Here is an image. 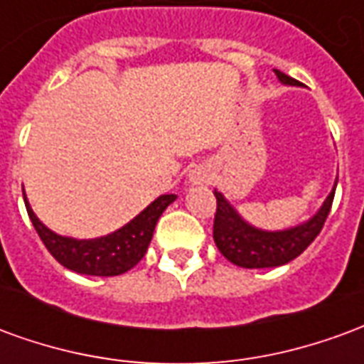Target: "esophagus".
Instances as JSON below:
<instances>
[{"label":"esophagus","instance_id":"esophagus-1","mask_svg":"<svg viewBox=\"0 0 364 364\" xmlns=\"http://www.w3.org/2000/svg\"><path fill=\"white\" fill-rule=\"evenodd\" d=\"M191 183H195V185H200V183H208L210 179V169L206 166H197L189 175Z\"/></svg>","mask_w":364,"mask_h":364}]
</instances>
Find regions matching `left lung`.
I'll return each mask as SVG.
<instances>
[{
  "label": "left lung",
  "mask_w": 364,
  "mask_h": 364,
  "mask_svg": "<svg viewBox=\"0 0 364 364\" xmlns=\"http://www.w3.org/2000/svg\"><path fill=\"white\" fill-rule=\"evenodd\" d=\"M274 74L287 85H298L296 80L282 74L281 70H274ZM336 187L314 218L296 228L282 230V232H263V230L252 228L247 222L237 216L236 210L228 205V200L222 197L218 191H214V197H216L213 230L214 244L226 259L240 267L263 269L284 265L298 257L318 237L331 210Z\"/></svg>",
  "instance_id": "1"
}]
</instances>
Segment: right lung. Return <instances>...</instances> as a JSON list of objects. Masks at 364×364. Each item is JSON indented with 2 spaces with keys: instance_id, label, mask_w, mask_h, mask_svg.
I'll return each mask as SVG.
<instances>
[{
  "instance_id": "1",
  "label": "right lung",
  "mask_w": 364,
  "mask_h": 364,
  "mask_svg": "<svg viewBox=\"0 0 364 364\" xmlns=\"http://www.w3.org/2000/svg\"><path fill=\"white\" fill-rule=\"evenodd\" d=\"M175 198H177L175 195H161L146 210L138 214L134 220L128 222L127 226L97 240H74V237L58 236L36 218L27 198H25V206L36 234L60 265L82 274L114 277V274L127 273L128 269L134 267L146 255L159 216Z\"/></svg>"
}]
</instances>
